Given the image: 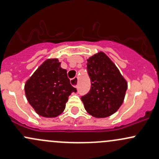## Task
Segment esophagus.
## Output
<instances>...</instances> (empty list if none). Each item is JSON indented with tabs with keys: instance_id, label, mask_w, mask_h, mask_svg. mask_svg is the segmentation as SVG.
<instances>
[{
	"instance_id": "esophagus-1",
	"label": "esophagus",
	"mask_w": 159,
	"mask_h": 159,
	"mask_svg": "<svg viewBox=\"0 0 159 159\" xmlns=\"http://www.w3.org/2000/svg\"><path fill=\"white\" fill-rule=\"evenodd\" d=\"M77 83H78V78L77 77H74L73 79L70 80V83L73 86H74V87L77 86Z\"/></svg>"
}]
</instances>
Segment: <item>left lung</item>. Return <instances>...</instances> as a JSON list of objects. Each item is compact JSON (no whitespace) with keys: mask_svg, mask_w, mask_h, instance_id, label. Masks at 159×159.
<instances>
[{"mask_svg":"<svg viewBox=\"0 0 159 159\" xmlns=\"http://www.w3.org/2000/svg\"><path fill=\"white\" fill-rule=\"evenodd\" d=\"M87 70L92 86L89 93L81 98L85 109L97 118L112 115L124 102L127 80L113 61L102 52L87 59Z\"/></svg>","mask_w":159,"mask_h":159,"instance_id":"obj_1","label":"left lung"}]
</instances>
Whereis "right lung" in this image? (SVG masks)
I'll list each match as a JSON object with an SVG mask.
<instances>
[{
    "label": "right lung",
    "mask_w": 159,
    "mask_h": 159,
    "mask_svg": "<svg viewBox=\"0 0 159 159\" xmlns=\"http://www.w3.org/2000/svg\"><path fill=\"white\" fill-rule=\"evenodd\" d=\"M24 89L29 103L44 117L62 114L70 94L76 92L57 58L45 60L25 82Z\"/></svg>",
    "instance_id": "obj_1"
}]
</instances>
